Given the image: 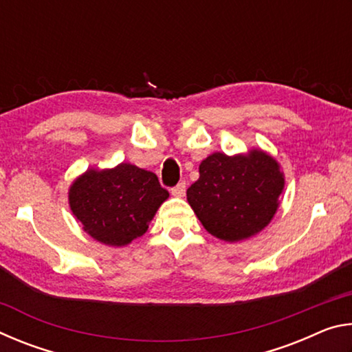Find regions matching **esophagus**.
Masks as SVG:
<instances>
[{
    "instance_id": "obj_1",
    "label": "esophagus",
    "mask_w": 352,
    "mask_h": 352,
    "mask_svg": "<svg viewBox=\"0 0 352 352\" xmlns=\"http://www.w3.org/2000/svg\"><path fill=\"white\" fill-rule=\"evenodd\" d=\"M184 192H186V183L184 182L178 183L177 186L172 188V195H174V197H183Z\"/></svg>"
}]
</instances>
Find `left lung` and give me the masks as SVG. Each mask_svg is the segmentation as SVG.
Instances as JSON below:
<instances>
[{"label": "left lung", "instance_id": "1", "mask_svg": "<svg viewBox=\"0 0 352 352\" xmlns=\"http://www.w3.org/2000/svg\"><path fill=\"white\" fill-rule=\"evenodd\" d=\"M188 204L208 233L225 242L256 236L272 222L284 190V172L270 153L214 152L199 166Z\"/></svg>", "mask_w": 352, "mask_h": 352}]
</instances>
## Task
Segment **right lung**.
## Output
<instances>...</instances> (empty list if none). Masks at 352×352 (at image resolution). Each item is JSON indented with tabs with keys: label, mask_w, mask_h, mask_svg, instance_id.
I'll return each mask as SVG.
<instances>
[{
	"label": "right lung",
	"mask_w": 352,
	"mask_h": 352,
	"mask_svg": "<svg viewBox=\"0 0 352 352\" xmlns=\"http://www.w3.org/2000/svg\"><path fill=\"white\" fill-rule=\"evenodd\" d=\"M169 192L151 170L130 163L90 168L71 183L68 204L94 241L124 247L142 236Z\"/></svg>",
	"instance_id": "obj_1"
}]
</instances>
